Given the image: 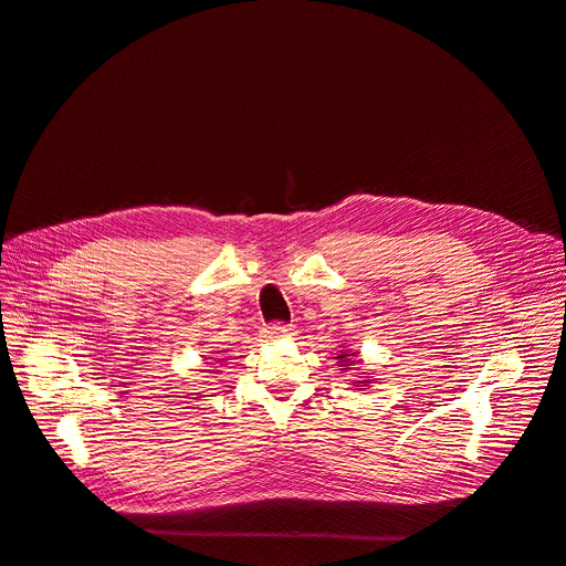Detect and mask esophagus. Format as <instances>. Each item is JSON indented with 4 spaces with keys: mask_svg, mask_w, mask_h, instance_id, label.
Returning a JSON list of instances; mask_svg holds the SVG:
<instances>
[{
    "mask_svg": "<svg viewBox=\"0 0 566 566\" xmlns=\"http://www.w3.org/2000/svg\"><path fill=\"white\" fill-rule=\"evenodd\" d=\"M282 335H286V328H282V326H271V328H266V337H269V339H275V337H282Z\"/></svg>",
    "mask_w": 566,
    "mask_h": 566,
    "instance_id": "esophagus-1",
    "label": "esophagus"
}]
</instances>
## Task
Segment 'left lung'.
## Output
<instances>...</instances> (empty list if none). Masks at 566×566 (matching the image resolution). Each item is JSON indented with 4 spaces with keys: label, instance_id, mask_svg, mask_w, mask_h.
<instances>
[{
    "label": "left lung",
    "instance_id": "1",
    "mask_svg": "<svg viewBox=\"0 0 566 566\" xmlns=\"http://www.w3.org/2000/svg\"><path fill=\"white\" fill-rule=\"evenodd\" d=\"M337 359L342 361L339 366L348 368V366H353V364H355V353H339V355H337ZM364 382H368V380H359V382H357V387H364Z\"/></svg>",
    "mask_w": 566,
    "mask_h": 566
}]
</instances>
